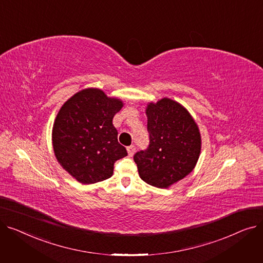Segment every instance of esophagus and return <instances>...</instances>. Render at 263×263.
I'll return each instance as SVG.
<instances>
[{
    "label": "esophagus",
    "mask_w": 263,
    "mask_h": 263,
    "mask_svg": "<svg viewBox=\"0 0 263 263\" xmlns=\"http://www.w3.org/2000/svg\"><path fill=\"white\" fill-rule=\"evenodd\" d=\"M127 150H128V154H129V156H130V157H132V156L134 155V153H135V146H134V145L129 146V147H127Z\"/></svg>",
    "instance_id": "1"
}]
</instances>
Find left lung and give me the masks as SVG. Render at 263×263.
I'll use <instances>...</instances> for the list:
<instances>
[{
	"label": "left lung",
	"mask_w": 263,
	"mask_h": 263,
	"mask_svg": "<svg viewBox=\"0 0 263 263\" xmlns=\"http://www.w3.org/2000/svg\"><path fill=\"white\" fill-rule=\"evenodd\" d=\"M149 145L133 159L143 180L160 189L181 180L195 167L200 155V134L187 110L164 98L146 109Z\"/></svg>",
	"instance_id": "left-lung-1"
}]
</instances>
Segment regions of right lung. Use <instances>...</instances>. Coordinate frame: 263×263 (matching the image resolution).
I'll return each mask as SVG.
<instances>
[{
  "mask_svg": "<svg viewBox=\"0 0 263 263\" xmlns=\"http://www.w3.org/2000/svg\"><path fill=\"white\" fill-rule=\"evenodd\" d=\"M122 107L100 89L81 90L65 102L55 119V157L79 182L91 184L113 175L117 160L128 156L118 143L114 115Z\"/></svg>",
  "mask_w": 263,
  "mask_h": 263,
  "instance_id": "right-lung-1",
  "label": "right lung"
}]
</instances>
